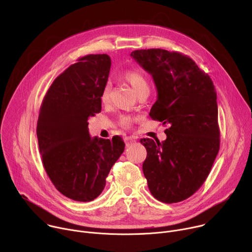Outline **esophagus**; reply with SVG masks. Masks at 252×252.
Segmentation results:
<instances>
[{"label": "esophagus", "mask_w": 252, "mask_h": 252, "mask_svg": "<svg viewBox=\"0 0 252 252\" xmlns=\"http://www.w3.org/2000/svg\"><path fill=\"white\" fill-rule=\"evenodd\" d=\"M136 141V139L132 136H126L125 137V142H126V146H129V145H132V143H134Z\"/></svg>", "instance_id": "esophagus-1"}]
</instances>
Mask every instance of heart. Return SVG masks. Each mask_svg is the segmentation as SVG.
<instances>
[{
    "label": "heart",
    "instance_id": "b5f03b06",
    "mask_svg": "<svg viewBox=\"0 0 252 252\" xmlns=\"http://www.w3.org/2000/svg\"><path fill=\"white\" fill-rule=\"evenodd\" d=\"M124 80L126 81L131 88L134 90V92L138 94L142 92L146 91H150V84L148 79L146 78V76L143 75L141 71L137 70V69H128L126 70V73L123 76ZM110 92H111V88L110 85H106L102 91V94L100 95V99L101 101L105 102L109 100L110 97ZM131 122V118L128 116H123L120 120V123L123 126H128L129 124Z\"/></svg>",
    "mask_w": 252,
    "mask_h": 252
}]
</instances>
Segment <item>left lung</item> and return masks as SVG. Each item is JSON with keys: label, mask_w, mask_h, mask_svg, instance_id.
Masks as SVG:
<instances>
[{"label": "left lung", "mask_w": 252, "mask_h": 252, "mask_svg": "<svg viewBox=\"0 0 252 252\" xmlns=\"http://www.w3.org/2000/svg\"><path fill=\"white\" fill-rule=\"evenodd\" d=\"M130 57L152 75L157 87L150 117L169 126L162 142L140 139L148 153L143 174L155 198L165 203L183 201L203 185L220 151L213 83L181 53L136 50Z\"/></svg>", "instance_id": "obj_1"}]
</instances>
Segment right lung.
Masks as SVG:
<instances>
[{
	"label": "right lung",
	"instance_id": "right-lung-1",
	"mask_svg": "<svg viewBox=\"0 0 252 252\" xmlns=\"http://www.w3.org/2000/svg\"><path fill=\"white\" fill-rule=\"evenodd\" d=\"M107 55H89L71 64L52 84L38 119L43 164L53 185L76 201H92L125 151L122 137H92L90 117L101 110L100 95L111 69Z\"/></svg>",
	"mask_w": 252,
	"mask_h": 252
}]
</instances>
